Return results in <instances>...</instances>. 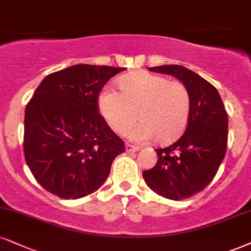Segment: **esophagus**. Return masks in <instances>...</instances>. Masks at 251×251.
I'll use <instances>...</instances> for the list:
<instances>
[{
  "label": "esophagus",
  "instance_id": "34e87169",
  "mask_svg": "<svg viewBox=\"0 0 251 251\" xmlns=\"http://www.w3.org/2000/svg\"><path fill=\"white\" fill-rule=\"evenodd\" d=\"M140 150V148L135 147V145L131 144H126V152H136V151Z\"/></svg>",
  "mask_w": 251,
  "mask_h": 251
}]
</instances>
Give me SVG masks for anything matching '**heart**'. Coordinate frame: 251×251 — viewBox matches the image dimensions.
Segmentation results:
<instances>
[{
    "mask_svg": "<svg viewBox=\"0 0 251 251\" xmlns=\"http://www.w3.org/2000/svg\"><path fill=\"white\" fill-rule=\"evenodd\" d=\"M121 93L106 88L99 97V108L111 130L132 141L156 138L160 144L176 141L186 129L191 114V94L185 83L149 72H135L119 80Z\"/></svg>",
    "mask_w": 251,
    "mask_h": 251,
    "instance_id": "heart-1",
    "label": "heart"
}]
</instances>
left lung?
I'll return each mask as SVG.
<instances>
[{"mask_svg":"<svg viewBox=\"0 0 251 251\" xmlns=\"http://www.w3.org/2000/svg\"><path fill=\"white\" fill-rule=\"evenodd\" d=\"M186 85L191 114L186 130L177 142L157 149L156 165L143 172L147 185L171 200L187 199L213 180L227 150L228 115L220 94L207 80L180 65L149 67Z\"/></svg>","mask_w":251,"mask_h":251,"instance_id":"8db88e82","label":"left lung"}]
</instances>
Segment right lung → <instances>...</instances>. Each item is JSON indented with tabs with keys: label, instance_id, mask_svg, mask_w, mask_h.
I'll use <instances>...</instances> for the list:
<instances>
[{
	"label": "right lung",
	"instance_id": "right-lung-1",
	"mask_svg": "<svg viewBox=\"0 0 251 251\" xmlns=\"http://www.w3.org/2000/svg\"><path fill=\"white\" fill-rule=\"evenodd\" d=\"M123 67L79 64L43 79L25 108L24 156L54 196L79 199L109 176L125 142L99 114V93Z\"/></svg>",
	"mask_w": 251,
	"mask_h": 251
}]
</instances>
